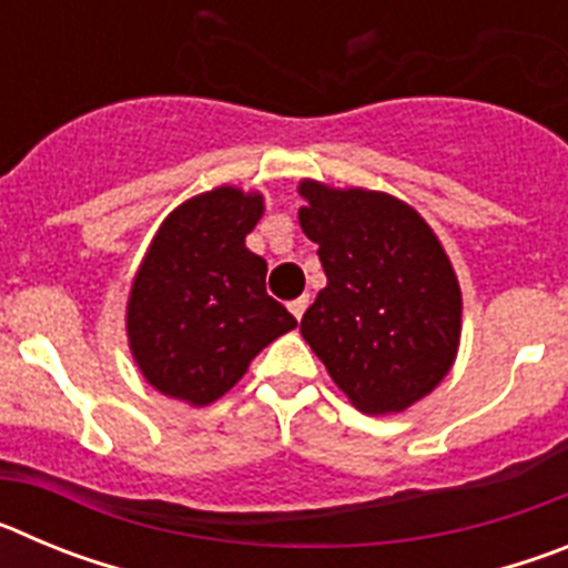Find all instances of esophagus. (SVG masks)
I'll use <instances>...</instances> for the list:
<instances>
[{
	"label": "esophagus",
	"mask_w": 568,
	"mask_h": 568,
	"mask_svg": "<svg viewBox=\"0 0 568 568\" xmlns=\"http://www.w3.org/2000/svg\"><path fill=\"white\" fill-rule=\"evenodd\" d=\"M310 307V295H301V298L290 301V313L295 315V321H301V315H304V310Z\"/></svg>",
	"instance_id": "34e87169"
}]
</instances>
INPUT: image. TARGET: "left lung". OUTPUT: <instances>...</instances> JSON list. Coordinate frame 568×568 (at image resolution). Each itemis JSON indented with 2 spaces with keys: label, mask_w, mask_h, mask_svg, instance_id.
Returning a JSON list of instances; mask_svg holds the SVG:
<instances>
[{
  "label": "left lung",
  "mask_w": 568,
  "mask_h": 568,
  "mask_svg": "<svg viewBox=\"0 0 568 568\" xmlns=\"http://www.w3.org/2000/svg\"><path fill=\"white\" fill-rule=\"evenodd\" d=\"M301 230L327 287L301 335L366 415L404 413L440 384L460 338V287L440 241L409 204L373 190L301 182Z\"/></svg>",
  "instance_id": "8db88e82"
}]
</instances>
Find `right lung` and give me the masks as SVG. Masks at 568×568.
<instances>
[{"instance_id": "1", "label": "right lung", "mask_w": 568, "mask_h": 568, "mask_svg": "<svg viewBox=\"0 0 568 568\" xmlns=\"http://www.w3.org/2000/svg\"><path fill=\"white\" fill-rule=\"evenodd\" d=\"M264 199L219 187L164 219L128 304L144 378L170 398L213 404L295 318L267 295V261L244 247Z\"/></svg>"}]
</instances>
